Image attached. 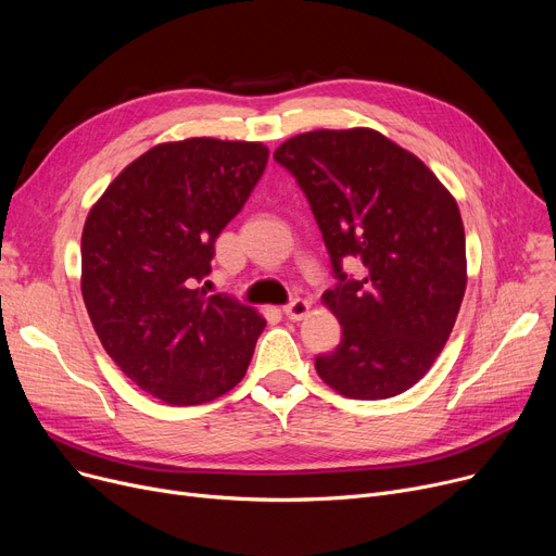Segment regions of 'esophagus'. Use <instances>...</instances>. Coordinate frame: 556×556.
<instances>
[{"label":"esophagus","instance_id":"1","mask_svg":"<svg viewBox=\"0 0 556 556\" xmlns=\"http://www.w3.org/2000/svg\"><path fill=\"white\" fill-rule=\"evenodd\" d=\"M308 311H311V306L304 300H293L283 306V315L290 319V323H300V319H304L308 315Z\"/></svg>","mask_w":556,"mask_h":556}]
</instances>
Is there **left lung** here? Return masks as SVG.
Instances as JSON below:
<instances>
[{
  "instance_id": "1",
  "label": "left lung",
  "mask_w": 556,
  "mask_h": 556,
  "mask_svg": "<svg viewBox=\"0 0 556 556\" xmlns=\"http://www.w3.org/2000/svg\"><path fill=\"white\" fill-rule=\"evenodd\" d=\"M275 162L304 191L338 279L323 300L342 340L315 356L319 378L363 401L410 390L442 354L466 290L455 198L417 155L371 128L290 137ZM344 260H361L366 275L346 278Z\"/></svg>"
}]
</instances>
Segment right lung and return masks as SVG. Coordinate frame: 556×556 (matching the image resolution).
<instances>
[{
    "instance_id": "1",
    "label": "right lung",
    "mask_w": 556,
    "mask_h": 556,
    "mask_svg": "<svg viewBox=\"0 0 556 556\" xmlns=\"http://www.w3.org/2000/svg\"><path fill=\"white\" fill-rule=\"evenodd\" d=\"M258 141L193 137L128 164L87 214L80 290L94 331L130 381L168 405L218 399L248 371L266 327L198 283L214 243L266 170Z\"/></svg>"
}]
</instances>
